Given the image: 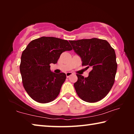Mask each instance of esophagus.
I'll use <instances>...</instances> for the list:
<instances>
[{"mask_svg": "<svg viewBox=\"0 0 134 134\" xmlns=\"http://www.w3.org/2000/svg\"><path fill=\"white\" fill-rule=\"evenodd\" d=\"M72 74V72H66V76H67V77L68 78V77H69L70 76H71Z\"/></svg>", "mask_w": 134, "mask_h": 134, "instance_id": "obj_1", "label": "esophagus"}]
</instances>
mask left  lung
Returning a JSON list of instances; mask_svg holds the SVG:
<instances>
[{"label": "left lung", "mask_w": 134, "mask_h": 134, "mask_svg": "<svg viewBox=\"0 0 134 134\" xmlns=\"http://www.w3.org/2000/svg\"><path fill=\"white\" fill-rule=\"evenodd\" d=\"M69 42L81 57L82 66L92 69L87 77L77 74L78 80L74 84L77 94L87 102L100 100L115 82L117 63L114 49L107 41L96 38Z\"/></svg>", "instance_id": "obj_1"}]
</instances>
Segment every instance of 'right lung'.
<instances>
[{"instance_id":"right-lung-1","label":"right lung","mask_w":134,"mask_h":134,"mask_svg":"<svg viewBox=\"0 0 134 134\" xmlns=\"http://www.w3.org/2000/svg\"><path fill=\"white\" fill-rule=\"evenodd\" d=\"M72 49L68 41L55 37H42L27 45L21 55L20 72L24 89L33 100L46 103L58 96L66 75L52 72L49 64H56L62 53Z\"/></svg>"}]
</instances>
